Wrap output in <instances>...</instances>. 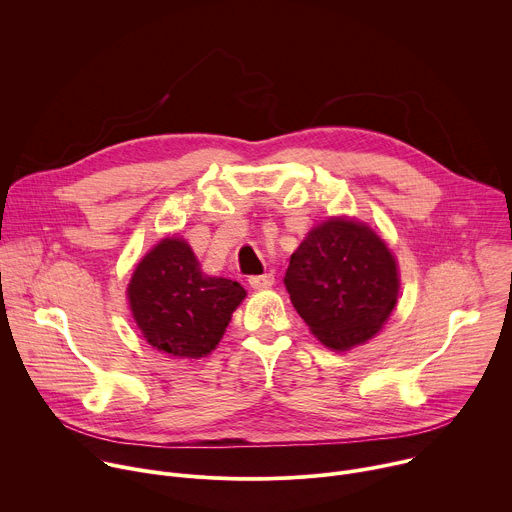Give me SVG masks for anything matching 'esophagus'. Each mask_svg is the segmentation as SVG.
<instances>
[{
	"label": "esophagus",
	"instance_id": "1",
	"mask_svg": "<svg viewBox=\"0 0 512 512\" xmlns=\"http://www.w3.org/2000/svg\"><path fill=\"white\" fill-rule=\"evenodd\" d=\"M252 289H270L274 285V274L266 272V274H254L248 278Z\"/></svg>",
	"mask_w": 512,
	"mask_h": 512
}]
</instances>
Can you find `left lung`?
I'll return each mask as SVG.
<instances>
[{
    "instance_id": "1",
    "label": "left lung",
    "mask_w": 512,
    "mask_h": 512,
    "mask_svg": "<svg viewBox=\"0 0 512 512\" xmlns=\"http://www.w3.org/2000/svg\"><path fill=\"white\" fill-rule=\"evenodd\" d=\"M285 287L321 344L344 352L384 325L399 297V272L368 225L335 217L313 227L295 250Z\"/></svg>"
}]
</instances>
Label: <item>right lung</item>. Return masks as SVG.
I'll use <instances>...</instances> for the list:
<instances>
[{"mask_svg": "<svg viewBox=\"0 0 512 512\" xmlns=\"http://www.w3.org/2000/svg\"><path fill=\"white\" fill-rule=\"evenodd\" d=\"M246 297L230 278L207 276L185 240L166 238L136 266L128 299L156 350L177 358L207 356Z\"/></svg>", "mask_w": 512, "mask_h": 512, "instance_id": "right-lung-1", "label": "right lung"}]
</instances>
